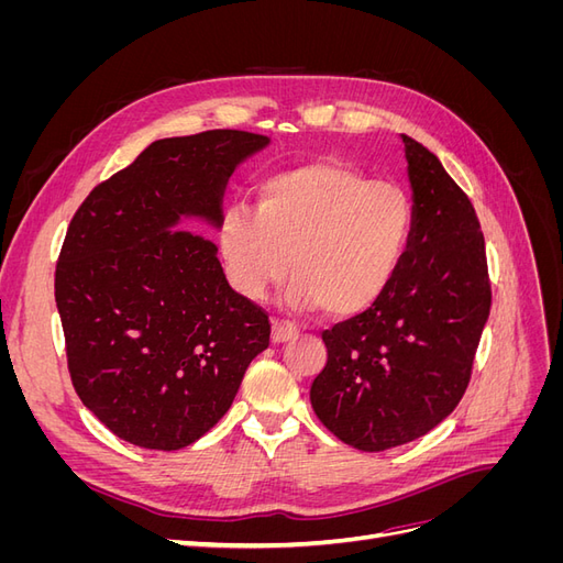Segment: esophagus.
I'll return each mask as SVG.
<instances>
[{
	"instance_id": "34e87169",
	"label": "esophagus",
	"mask_w": 563,
	"mask_h": 563,
	"mask_svg": "<svg viewBox=\"0 0 563 563\" xmlns=\"http://www.w3.org/2000/svg\"><path fill=\"white\" fill-rule=\"evenodd\" d=\"M298 335V331L294 327H288L284 321H272V343H288V340H294Z\"/></svg>"
}]
</instances>
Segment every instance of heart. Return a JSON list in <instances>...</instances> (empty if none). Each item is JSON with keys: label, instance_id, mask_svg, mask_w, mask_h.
I'll return each instance as SVG.
<instances>
[{"label": "heart", "instance_id": "b5f03b06", "mask_svg": "<svg viewBox=\"0 0 563 563\" xmlns=\"http://www.w3.org/2000/svg\"><path fill=\"white\" fill-rule=\"evenodd\" d=\"M411 199L347 162L314 159L267 176L255 211L228 209L216 242L240 296L258 300L291 272L288 302L350 319L395 282L411 240Z\"/></svg>", "mask_w": 563, "mask_h": 563}]
</instances>
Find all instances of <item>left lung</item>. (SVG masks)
Listing matches in <instances>:
<instances>
[{
    "label": "left lung",
    "mask_w": 563,
    "mask_h": 563,
    "mask_svg": "<svg viewBox=\"0 0 563 563\" xmlns=\"http://www.w3.org/2000/svg\"><path fill=\"white\" fill-rule=\"evenodd\" d=\"M413 230L385 296L331 331L310 387L317 418L345 444H408L463 399L490 312L479 218L439 157L401 133Z\"/></svg>",
    "instance_id": "obj_1"
}]
</instances>
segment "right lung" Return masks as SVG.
<instances>
[{
  "label": "right lung",
  "instance_id": "right-lung-1",
  "mask_svg": "<svg viewBox=\"0 0 563 563\" xmlns=\"http://www.w3.org/2000/svg\"><path fill=\"white\" fill-rule=\"evenodd\" d=\"M269 143L232 129L150 143L67 228L56 267L67 368L81 404L133 446L178 451L207 434L269 345L267 314L232 291L197 234L218 230L230 176Z\"/></svg>",
  "mask_w": 563,
  "mask_h": 563
}]
</instances>
